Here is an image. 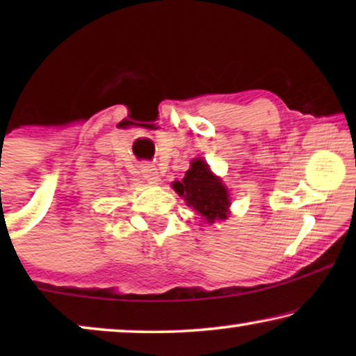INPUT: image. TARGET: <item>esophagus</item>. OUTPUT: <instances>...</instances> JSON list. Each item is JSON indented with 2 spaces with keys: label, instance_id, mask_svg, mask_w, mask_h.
<instances>
[{
  "label": "esophagus",
  "instance_id": "34e87169",
  "mask_svg": "<svg viewBox=\"0 0 356 356\" xmlns=\"http://www.w3.org/2000/svg\"><path fill=\"white\" fill-rule=\"evenodd\" d=\"M140 172H143V175H144V178L147 179V181H150V183H159L160 181V173H159V170L154 167L152 163H143L140 165Z\"/></svg>",
  "mask_w": 356,
  "mask_h": 356
}]
</instances>
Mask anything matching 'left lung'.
Returning a JSON list of instances; mask_svg holds the SVG:
<instances>
[{"instance_id":"1","label":"left lung","mask_w":356,"mask_h":356,"mask_svg":"<svg viewBox=\"0 0 356 356\" xmlns=\"http://www.w3.org/2000/svg\"><path fill=\"white\" fill-rule=\"evenodd\" d=\"M172 186L207 223L225 220L228 217L230 194L202 159H194L183 181H175Z\"/></svg>"}]
</instances>
